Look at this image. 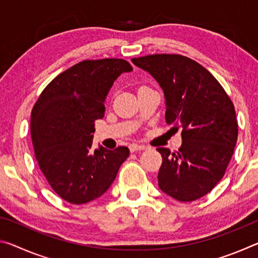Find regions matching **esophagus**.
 I'll list each match as a JSON object with an SVG mask.
<instances>
[{
	"label": "esophagus",
	"instance_id": "esophagus-1",
	"mask_svg": "<svg viewBox=\"0 0 258 258\" xmlns=\"http://www.w3.org/2000/svg\"><path fill=\"white\" fill-rule=\"evenodd\" d=\"M130 151L131 152H134V151H139V150H145L147 149L146 146L143 145H138V143H132V145H130Z\"/></svg>",
	"mask_w": 258,
	"mask_h": 258
}]
</instances>
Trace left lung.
I'll use <instances>...</instances> for the list:
<instances>
[{
    "instance_id": "8db88e82",
    "label": "left lung",
    "mask_w": 258,
    "mask_h": 258,
    "mask_svg": "<svg viewBox=\"0 0 258 258\" xmlns=\"http://www.w3.org/2000/svg\"><path fill=\"white\" fill-rule=\"evenodd\" d=\"M164 90L165 119L182 128V146L163 157L158 173L161 191L178 202L206 196L224 176L238 139L233 102L218 81L202 64L181 54L133 58Z\"/></svg>"
}]
</instances>
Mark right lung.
<instances>
[{
	"mask_svg": "<svg viewBox=\"0 0 258 258\" xmlns=\"http://www.w3.org/2000/svg\"><path fill=\"white\" fill-rule=\"evenodd\" d=\"M133 71L124 59L81 61L53 78L35 102L30 135L40 169L56 195L75 205L106 192L130 155L128 148L91 150L94 123L121 73Z\"/></svg>",
	"mask_w": 258,
	"mask_h": 258,
	"instance_id": "1",
	"label": "right lung"
}]
</instances>
